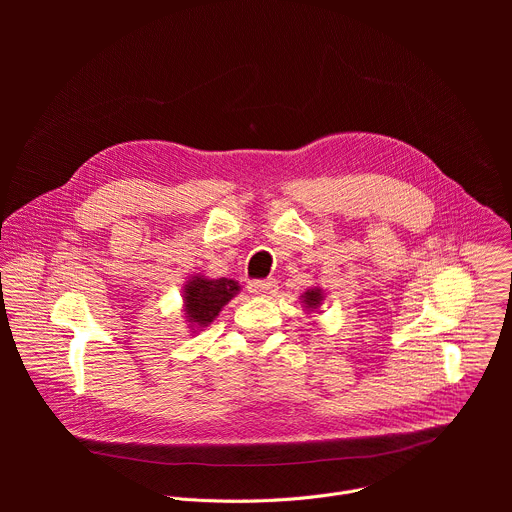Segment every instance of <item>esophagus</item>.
Listing matches in <instances>:
<instances>
[{
    "label": "esophagus",
    "mask_w": 512,
    "mask_h": 512,
    "mask_svg": "<svg viewBox=\"0 0 512 512\" xmlns=\"http://www.w3.org/2000/svg\"><path fill=\"white\" fill-rule=\"evenodd\" d=\"M275 287H277V283L273 279H251L249 281V291L255 296H271Z\"/></svg>",
    "instance_id": "34e87169"
}]
</instances>
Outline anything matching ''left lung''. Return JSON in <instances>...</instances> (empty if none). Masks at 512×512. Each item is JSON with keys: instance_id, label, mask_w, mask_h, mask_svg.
<instances>
[{"instance_id": "1", "label": "left lung", "mask_w": 512, "mask_h": 512, "mask_svg": "<svg viewBox=\"0 0 512 512\" xmlns=\"http://www.w3.org/2000/svg\"><path fill=\"white\" fill-rule=\"evenodd\" d=\"M320 302H322V291L320 289H308L304 294V304L308 308H316V306H320Z\"/></svg>"}]
</instances>
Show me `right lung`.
Segmentation results:
<instances>
[{
  "label": "right lung",
  "mask_w": 512,
  "mask_h": 512,
  "mask_svg": "<svg viewBox=\"0 0 512 512\" xmlns=\"http://www.w3.org/2000/svg\"><path fill=\"white\" fill-rule=\"evenodd\" d=\"M239 283L233 279H204V277H194L186 285V294H184V304H186V314L188 320L206 326L210 324L221 308L237 294Z\"/></svg>",
  "instance_id": "obj_1"
}]
</instances>
